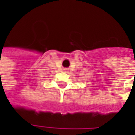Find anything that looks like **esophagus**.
<instances>
[{
	"label": "esophagus",
	"mask_w": 135,
	"mask_h": 135,
	"mask_svg": "<svg viewBox=\"0 0 135 135\" xmlns=\"http://www.w3.org/2000/svg\"><path fill=\"white\" fill-rule=\"evenodd\" d=\"M64 70H65V72H68V68H64Z\"/></svg>",
	"instance_id": "obj_1"
}]
</instances>
